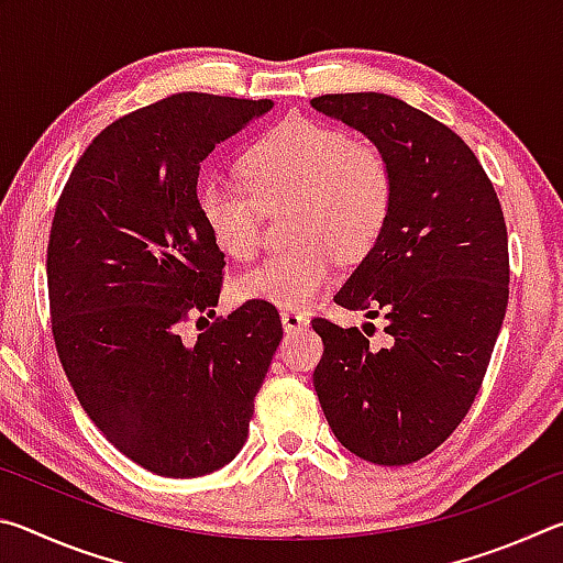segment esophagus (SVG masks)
I'll return each instance as SVG.
<instances>
[{
    "label": "esophagus",
    "instance_id": "1",
    "mask_svg": "<svg viewBox=\"0 0 563 563\" xmlns=\"http://www.w3.org/2000/svg\"><path fill=\"white\" fill-rule=\"evenodd\" d=\"M280 320H283V328L292 332V330H300V328H308V316L300 312L298 308H290V305H285L280 308Z\"/></svg>",
    "mask_w": 563,
    "mask_h": 563
}]
</instances>
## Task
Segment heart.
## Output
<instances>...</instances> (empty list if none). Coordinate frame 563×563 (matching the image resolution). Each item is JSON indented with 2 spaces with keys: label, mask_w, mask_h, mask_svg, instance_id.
Masks as SVG:
<instances>
[{
  "label": "heart",
  "mask_w": 563,
  "mask_h": 563,
  "mask_svg": "<svg viewBox=\"0 0 563 563\" xmlns=\"http://www.w3.org/2000/svg\"><path fill=\"white\" fill-rule=\"evenodd\" d=\"M243 178L208 176L196 206L218 251L253 261L263 245V208L290 201L295 243L238 280L243 298L305 305L325 288L338 255L357 263L375 251L393 218L397 176L377 144L332 123L292 117L245 151Z\"/></svg>",
  "instance_id": "b5f03b06"
}]
</instances>
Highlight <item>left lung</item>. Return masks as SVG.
<instances>
[{"instance_id":"left-lung-1","label":"left lung","mask_w":563,"mask_h":563,"mask_svg":"<svg viewBox=\"0 0 563 563\" xmlns=\"http://www.w3.org/2000/svg\"><path fill=\"white\" fill-rule=\"evenodd\" d=\"M310 103L365 133L397 176L385 238L335 295L385 316L393 342L375 350L357 328L312 318L325 345L312 385L342 446L412 464L462 424L487 375L509 302L501 203L474 151L430 113L375 91Z\"/></svg>"}]
</instances>
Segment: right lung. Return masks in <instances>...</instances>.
<instances>
[{"label":"right lung","mask_w":563,"mask_h":563,"mask_svg":"<svg viewBox=\"0 0 563 563\" xmlns=\"http://www.w3.org/2000/svg\"><path fill=\"white\" fill-rule=\"evenodd\" d=\"M273 107L184 91L109 123L56 203L46 285L59 362L84 412L136 464L190 479L241 452L283 338L265 300L216 318L223 253L201 223L203 158ZM206 320V318H198Z\"/></svg>","instance_id":"1"}]
</instances>
